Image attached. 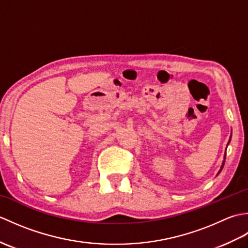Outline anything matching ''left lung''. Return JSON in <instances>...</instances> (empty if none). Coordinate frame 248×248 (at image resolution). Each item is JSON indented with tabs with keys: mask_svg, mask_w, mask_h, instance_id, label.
<instances>
[{
	"mask_svg": "<svg viewBox=\"0 0 248 248\" xmlns=\"http://www.w3.org/2000/svg\"><path fill=\"white\" fill-rule=\"evenodd\" d=\"M225 159H226V156H225ZM224 164H225V161L223 162V166H224ZM223 166H222V167H223ZM220 170H222V168H220ZM220 170H219V171H220Z\"/></svg>",
	"mask_w": 248,
	"mask_h": 248,
	"instance_id": "obj_1",
	"label": "left lung"
}]
</instances>
